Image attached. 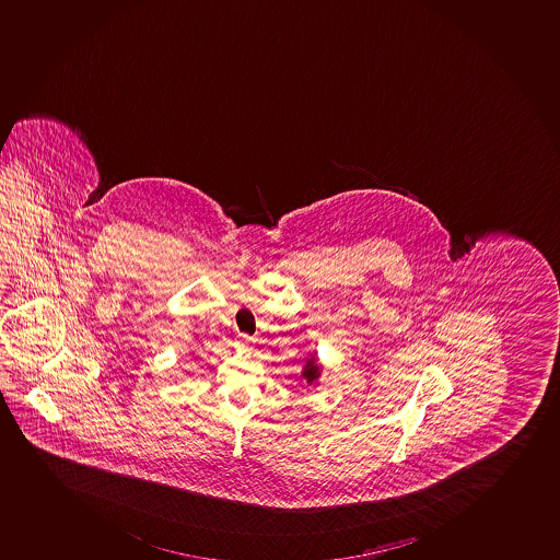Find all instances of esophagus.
Returning a JSON list of instances; mask_svg holds the SVG:
<instances>
[{
	"label": "esophagus",
	"instance_id": "34e87169",
	"mask_svg": "<svg viewBox=\"0 0 560 560\" xmlns=\"http://www.w3.org/2000/svg\"><path fill=\"white\" fill-rule=\"evenodd\" d=\"M249 343H250V338L249 337H242L240 338L238 340V346L240 348H249Z\"/></svg>",
	"mask_w": 560,
	"mask_h": 560
}]
</instances>
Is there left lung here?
<instances>
[{"label":"left lung","mask_w":560,"mask_h":560,"mask_svg":"<svg viewBox=\"0 0 560 560\" xmlns=\"http://www.w3.org/2000/svg\"><path fill=\"white\" fill-rule=\"evenodd\" d=\"M322 376V364H318V360H316L315 354H311L305 360V365L302 368V375H300V381L305 382L307 386H315L320 381Z\"/></svg>","instance_id":"obj_1"}]
</instances>
